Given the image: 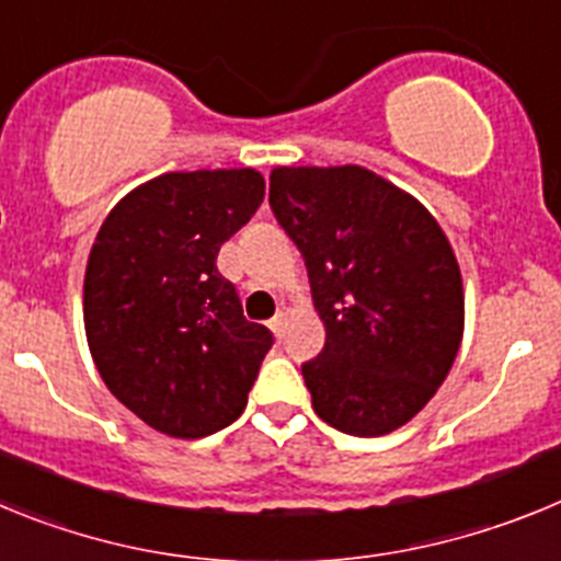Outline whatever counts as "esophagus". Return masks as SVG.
Here are the masks:
<instances>
[{
  "label": "esophagus",
  "mask_w": 561,
  "mask_h": 561,
  "mask_svg": "<svg viewBox=\"0 0 561 561\" xmlns=\"http://www.w3.org/2000/svg\"><path fill=\"white\" fill-rule=\"evenodd\" d=\"M270 329L275 331V336H284V329H286V311L284 309H280L275 317H272Z\"/></svg>",
  "instance_id": "1"
}]
</instances>
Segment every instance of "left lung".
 Instances as JSON below:
<instances>
[{
  "label": "left lung",
  "instance_id": "left-lung-1",
  "mask_svg": "<svg viewBox=\"0 0 561 561\" xmlns=\"http://www.w3.org/2000/svg\"><path fill=\"white\" fill-rule=\"evenodd\" d=\"M270 207L306 257L325 345L304 362L314 413L376 438L408 424L447 379L463 336V284L438 221L359 165L275 168Z\"/></svg>",
  "mask_w": 561,
  "mask_h": 561
}]
</instances>
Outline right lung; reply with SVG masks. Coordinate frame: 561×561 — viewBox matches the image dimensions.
I'll list each match as a JSON object with an SVG mask.
<instances>
[{"label":"right lung","instance_id":"right-lung-1","mask_svg":"<svg viewBox=\"0 0 561 561\" xmlns=\"http://www.w3.org/2000/svg\"><path fill=\"white\" fill-rule=\"evenodd\" d=\"M264 187L252 168L162 173L114 205L89 252L83 325L98 374L171 438L230 427L275 342L216 266Z\"/></svg>","mask_w":561,"mask_h":561}]
</instances>
